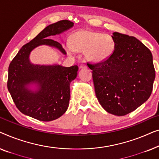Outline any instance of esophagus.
I'll use <instances>...</instances> for the list:
<instances>
[{
    "instance_id": "34e87169",
    "label": "esophagus",
    "mask_w": 159,
    "mask_h": 159,
    "mask_svg": "<svg viewBox=\"0 0 159 159\" xmlns=\"http://www.w3.org/2000/svg\"><path fill=\"white\" fill-rule=\"evenodd\" d=\"M87 68L86 65H85V64H81L80 66V69H84V68Z\"/></svg>"
}]
</instances>
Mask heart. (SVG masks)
<instances>
[{
	"instance_id": "1",
	"label": "heart",
	"mask_w": 159,
	"mask_h": 159,
	"mask_svg": "<svg viewBox=\"0 0 159 159\" xmlns=\"http://www.w3.org/2000/svg\"><path fill=\"white\" fill-rule=\"evenodd\" d=\"M115 39L111 35L89 30H80L70 37V43H66L64 48L69 55L75 51L84 52L89 60L95 62L109 59L115 50Z\"/></svg>"
}]
</instances>
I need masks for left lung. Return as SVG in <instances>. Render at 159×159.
I'll list each match as a JSON object with an SVG mask.
<instances>
[{
    "instance_id": "1",
    "label": "left lung",
    "mask_w": 159,
    "mask_h": 159,
    "mask_svg": "<svg viewBox=\"0 0 159 159\" xmlns=\"http://www.w3.org/2000/svg\"><path fill=\"white\" fill-rule=\"evenodd\" d=\"M115 50L103 62H87L92 70L98 101L107 112L124 116L146 102L153 90V56L134 37L114 32Z\"/></svg>"
}]
</instances>
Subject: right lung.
I'll return each instance as SVG.
<instances>
[{"mask_svg":"<svg viewBox=\"0 0 159 159\" xmlns=\"http://www.w3.org/2000/svg\"><path fill=\"white\" fill-rule=\"evenodd\" d=\"M72 21L62 20L44 29L24 44L8 67L7 86L18 109L40 121L49 122L66 112L70 101V84L77 76L79 67L60 65H35L30 60V52L40 45L57 48L66 55L61 44L50 39L73 26ZM35 84L34 91L28 88Z\"/></svg>","mask_w":159,"mask_h":159,"instance_id":"right-lung-1","label":"right lung"}]
</instances>
